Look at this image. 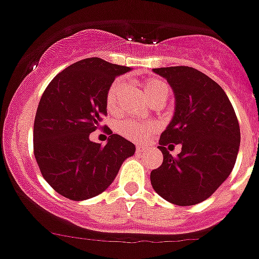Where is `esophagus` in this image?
Returning <instances> with one entry per match:
<instances>
[{
	"label": "esophagus",
	"instance_id": "obj_1",
	"mask_svg": "<svg viewBox=\"0 0 259 259\" xmlns=\"http://www.w3.org/2000/svg\"><path fill=\"white\" fill-rule=\"evenodd\" d=\"M148 146H145V145H139L136 148V153L137 154H141V153H145V152H148Z\"/></svg>",
	"mask_w": 259,
	"mask_h": 259
}]
</instances>
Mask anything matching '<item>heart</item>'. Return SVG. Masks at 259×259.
<instances>
[{
	"label": "heart",
	"instance_id": "b5f03b06",
	"mask_svg": "<svg viewBox=\"0 0 259 259\" xmlns=\"http://www.w3.org/2000/svg\"><path fill=\"white\" fill-rule=\"evenodd\" d=\"M124 85V80L116 79L114 80L111 85L107 89L106 95V109L109 113H115L118 110V100L120 91ZM144 92L149 101H153L155 98H164L168 96V87L159 79H146L144 81ZM155 130V124L152 122H139L134 119H123L116 124V131L122 136L127 137L130 140L143 141L149 136Z\"/></svg>",
	"mask_w": 259,
	"mask_h": 259
}]
</instances>
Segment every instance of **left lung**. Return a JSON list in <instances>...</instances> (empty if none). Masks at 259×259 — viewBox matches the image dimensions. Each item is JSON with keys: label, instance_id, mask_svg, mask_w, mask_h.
<instances>
[{"label": "left lung", "instance_id": "left-lung-1", "mask_svg": "<svg viewBox=\"0 0 259 259\" xmlns=\"http://www.w3.org/2000/svg\"><path fill=\"white\" fill-rule=\"evenodd\" d=\"M167 80L175 96V111L162 132L158 149L163 162L150 172L153 189L179 206L209 198L230 176L240 148V125L222 87L188 66L153 68ZM182 152L172 157L166 148Z\"/></svg>", "mask_w": 259, "mask_h": 259}]
</instances>
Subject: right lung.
I'll use <instances>...</instances> for the list:
<instances>
[{
	"label": "right lung",
	"mask_w": 259,
	"mask_h": 259,
	"mask_svg": "<svg viewBox=\"0 0 259 259\" xmlns=\"http://www.w3.org/2000/svg\"><path fill=\"white\" fill-rule=\"evenodd\" d=\"M128 71L101 58H87L59 72L41 96L33 153L44 179L63 197L83 201L98 196L135 154L136 146L113 132L105 146L89 140L107 115V89Z\"/></svg>",
	"instance_id": "obj_1"
}]
</instances>
